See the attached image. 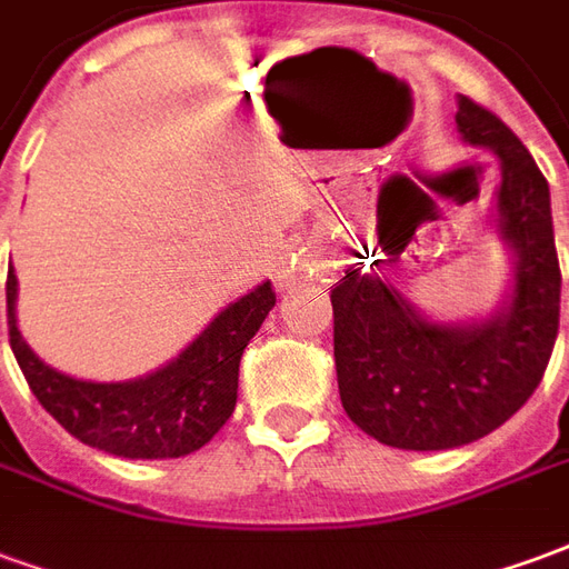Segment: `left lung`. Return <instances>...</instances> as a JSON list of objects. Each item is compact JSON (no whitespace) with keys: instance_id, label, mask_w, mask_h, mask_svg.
<instances>
[{"instance_id":"8db88e82","label":"left lung","mask_w":569,"mask_h":569,"mask_svg":"<svg viewBox=\"0 0 569 569\" xmlns=\"http://www.w3.org/2000/svg\"><path fill=\"white\" fill-rule=\"evenodd\" d=\"M453 121L460 140L500 161L493 231L512 259L502 305L481 320L439 322L381 271L362 268L332 289L341 406L371 439L402 451H448L502 427L542 381L561 317L546 176L469 97H457Z\"/></svg>"}]
</instances>
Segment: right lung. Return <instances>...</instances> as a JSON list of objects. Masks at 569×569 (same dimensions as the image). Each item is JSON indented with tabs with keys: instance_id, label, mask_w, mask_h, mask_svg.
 <instances>
[{
	"instance_id": "right-lung-1",
	"label": "right lung",
	"mask_w": 569,
	"mask_h": 569,
	"mask_svg": "<svg viewBox=\"0 0 569 569\" xmlns=\"http://www.w3.org/2000/svg\"><path fill=\"white\" fill-rule=\"evenodd\" d=\"M8 341L32 396L51 418L97 451L128 460H167L198 451L237 406V371L247 345L277 305L264 280L231 301L191 345L133 381H81L32 353L18 329V277L8 271Z\"/></svg>"
}]
</instances>
